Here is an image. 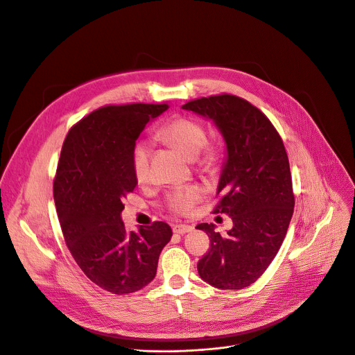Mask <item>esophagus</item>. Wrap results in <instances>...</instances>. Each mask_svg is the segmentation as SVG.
<instances>
[{"label":"esophagus","instance_id":"obj_1","mask_svg":"<svg viewBox=\"0 0 355 355\" xmlns=\"http://www.w3.org/2000/svg\"><path fill=\"white\" fill-rule=\"evenodd\" d=\"M192 230H193V226H190V225H175L173 226V233H176V234H186Z\"/></svg>","mask_w":355,"mask_h":355}]
</instances>
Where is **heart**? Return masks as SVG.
<instances>
[{"mask_svg":"<svg viewBox=\"0 0 355 355\" xmlns=\"http://www.w3.org/2000/svg\"><path fill=\"white\" fill-rule=\"evenodd\" d=\"M157 138L178 148L187 159H195L203 169H213L220 159L219 148L206 142V130L195 119L178 116L157 130ZM150 159L152 145L148 141L135 145L132 150V171L138 182H145L149 178ZM205 195L206 192L200 184L176 187L166 196L168 207L178 214H189Z\"/></svg>","mask_w":355,"mask_h":355,"instance_id":"obj_1","label":"heart"}]
</instances>
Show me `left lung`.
I'll use <instances>...</instances> for the list:
<instances>
[{
  "instance_id": "left-lung-1",
  "label": "left lung",
  "mask_w": 355,
  "mask_h": 355,
  "mask_svg": "<svg viewBox=\"0 0 355 355\" xmlns=\"http://www.w3.org/2000/svg\"><path fill=\"white\" fill-rule=\"evenodd\" d=\"M182 107L213 121L227 149L213 213L229 214L233 227L222 236L211 223L196 226L210 239L199 276L213 287L240 290L263 275L286 237L294 210L287 152L276 128L246 99L223 94Z\"/></svg>"
}]
</instances>
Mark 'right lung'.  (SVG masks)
I'll use <instances>...</instances> for the list:
<instances>
[{"label": "right lung", "instance_id": "right-lung-1", "mask_svg": "<svg viewBox=\"0 0 355 355\" xmlns=\"http://www.w3.org/2000/svg\"><path fill=\"white\" fill-rule=\"evenodd\" d=\"M168 103L103 106L75 123L64 141L53 200L67 246L85 276L114 294H129L156 276L172 237L165 222L128 232L122 199L138 184L132 150L146 123Z\"/></svg>", "mask_w": 355, "mask_h": 355}]
</instances>
